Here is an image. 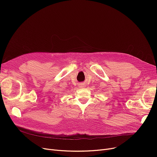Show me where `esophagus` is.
I'll return each instance as SVG.
<instances>
[{
  "mask_svg": "<svg viewBox=\"0 0 157 157\" xmlns=\"http://www.w3.org/2000/svg\"><path fill=\"white\" fill-rule=\"evenodd\" d=\"M83 86H84V85H83Z\"/></svg>",
  "mask_w": 157,
  "mask_h": 157,
  "instance_id": "34e87169",
  "label": "esophagus"
}]
</instances>
